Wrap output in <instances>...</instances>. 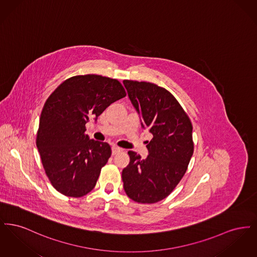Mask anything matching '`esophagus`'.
<instances>
[{
  "label": "esophagus",
  "instance_id": "esophagus-1",
  "mask_svg": "<svg viewBox=\"0 0 257 257\" xmlns=\"http://www.w3.org/2000/svg\"><path fill=\"white\" fill-rule=\"evenodd\" d=\"M121 151H122V149H121V148H119V147H111V152H112V154H113V155H114V154H117V153H119V152H121Z\"/></svg>",
  "mask_w": 257,
  "mask_h": 257
}]
</instances>
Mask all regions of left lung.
I'll return each mask as SVG.
<instances>
[{
  "instance_id": "8db88e82",
  "label": "left lung",
  "mask_w": 257,
  "mask_h": 257,
  "mask_svg": "<svg viewBox=\"0 0 257 257\" xmlns=\"http://www.w3.org/2000/svg\"><path fill=\"white\" fill-rule=\"evenodd\" d=\"M129 99L141 117L147 141L146 159L129 151V165L123 169L126 195L139 203H155L166 198L179 183L194 153L193 125L178 101L155 84L123 81Z\"/></svg>"
}]
</instances>
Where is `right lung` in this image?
Returning a JSON list of instances; mask_svg holds the SVG:
<instances>
[{"instance_id": "obj_1", "label": "right lung", "mask_w": 257, "mask_h": 257, "mask_svg": "<svg viewBox=\"0 0 257 257\" xmlns=\"http://www.w3.org/2000/svg\"><path fill=\"white\" fill-rule=\"evenodd\" d=\"M126 96L115 79L100 75L67 79L50 95L39 118L37 147L53 187L62 195L81 197L96 185L110 157L109 144L90 140L86 124L110 104Z\"/></svg>"}]
</instances>
